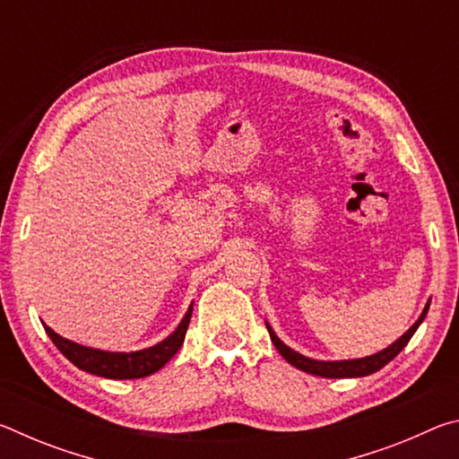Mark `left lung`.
I'll return each instance as SVG.
<instances>
[{"instance_id":"left-lung-1","label":"left lung","mask_w":459,"mask_h":459,"mask_svg":"<svg viewBox=\"0 0 459 459\" xmlns=\"http://www.w3.org/2000/svg\"><path fill=\"white\" fill-rule=\"evenodd\" d=\"M427 309H429V301H427V306L423 309V314L419 316V320L411 325V328L403 333V336L393 342L391 346L385 348V351H380L372 356H367V359H356V360H314V359H307V356L299 354L291 351L290 346H285L281 340L275 336V332L271 330V325L267 324V330H269V336L271 342H273L275 348L279 351V354L283 356V359L291 364V367L309 372V375H316V377H325V378H354V377H367L372 375V372H377L385 367V364L391 362L394 356H397L403 348L407 346V342L413 338V333L417 332L419 325L425 320L427 316Z\"/></svg>"}]
</instances>
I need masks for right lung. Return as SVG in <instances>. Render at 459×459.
<instances>
[{"label":"right lung","instance_id":"1","mask_svg":"<svg viewBox=\"0 0 459 459\" xmlns=\"http://www.w3.org/2000/svg\"><path fill=\"white\" fill-rule=\"evenodd\" d=\"M190 317H192V306L188 307V312H186L184 320L174 330V333H169V336L166 340H161L160 344L145 348V351H137V352L97 351V348L81 346L76 344V342L58 336V333L52 328H48V325H44V330L54 342V346H56L58 351L74 364V367H79L81 370L91 372V375H97V377L123 380V378L150 377L164 367V364L172 359V356L180 351V346L184 344Z\"/></svg>","mask_w":459,"mask_h":459}]
</instances>
